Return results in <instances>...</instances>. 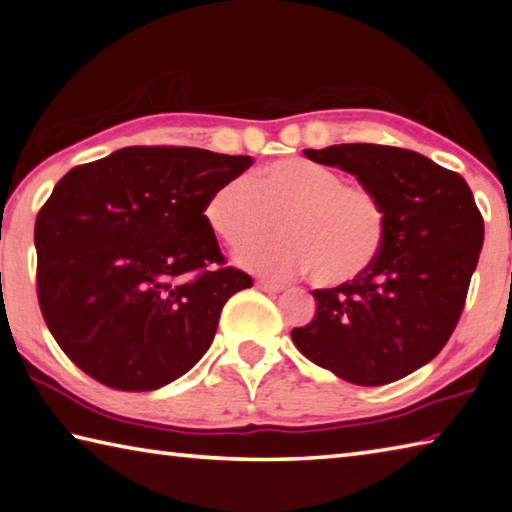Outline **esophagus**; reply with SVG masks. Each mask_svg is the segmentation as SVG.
Segmentation results:
<instances>
[{"label":"esophagus","instance_id":"esophagus-1","mask_svg":"<svg viewBox=\"0 0 512 512\" xmlns=\"http://www.w3.org/2000/svg\"><path fill=\"white\" fill-rule=\"evenodd\" d=\"M255 286L259 288V291H264V293H280L282 288H284L280 282H273V280H257Z\"/></svg>","mask_w":512,"mask_h":512}]
</instances>
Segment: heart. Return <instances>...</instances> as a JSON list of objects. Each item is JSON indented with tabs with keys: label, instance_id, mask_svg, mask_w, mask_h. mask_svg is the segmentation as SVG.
Here are the masks:
<instances>
[{
	"label": "heart",
	"instance_id": "b5f03b06",
	"mask_svg": "<svg viewBox=\"0 0 512 512\" xmlns=\"http://www.w3.org/2000/svg\"><path fill=\"white\" fill-rule=\"evenodd\" d=\"M221 244L241 250L274 229L283 237L239 255L248 271L271 277L311 272L320 284H345L367 273L387 239V212L374 190L345 183L333 167L309 159H282L253 181L221 183L203 208Z\"/></svg>",
	"mask_w": 512,
	"mask_h": 512
}]
</instances>
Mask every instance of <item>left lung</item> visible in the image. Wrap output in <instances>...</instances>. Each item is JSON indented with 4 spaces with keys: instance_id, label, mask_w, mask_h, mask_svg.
I'll list each match as a JSON object with an SVG mask.
<instances>
[{
    "instance_id": "1",
    "label": "left lung",
    "mask_w": 512,
    "mask_h": 512,
    "mask_svg": "<svg viewBox=\"0 0 512 512\" xmlns=\"http://www.w3.org/2000/svg\"><path fill=\"white\" fill-rule=\"evenodd\" d=\"M304 154L378 194L387 239L367 273L313 291L315 318L291 338L347 383H394L427 365L457 327L483 246V217L463 176L418 152L345 143Z\"/></svg>"
}]
</instances>
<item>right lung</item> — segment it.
I'll return each instance as SVG.
<instances>
[{
	"label": "right lung",
	"instance_id": "right-lung-1",
	"mask_svg": "<svg viewBox=\"0 0 512 512\" xmlns=\"http://www.w3.org/2000/svg\"><path fill=\"white\" fill-rule=\"evenodd\" d=\"M250 156L125 147L62 176L35 219L46 327L98 383L152 392L190 371L228 297L253 286L226 266L203 208Z\"/></svg>",
	"mask_w": 512,
	"mask_h": 512
}]
</instances>
